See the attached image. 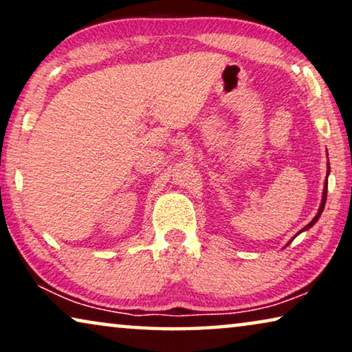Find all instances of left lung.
I'll return each instance as SVG.
<instances>
[{
    "label": "left lung",
    "mask_w": 352,
    "mask_h": 352,
    "mask_svg": "<svg viewBox=\"0 0 352 352\" xmlns=\"http://www.w3.org/2000/svg\"><path fill=\"white\" fill-rule=\"evenodd\" d=\"M327 173H330V166H329V171H327ZM327 187H329V181H325V186H324V194H322V204H320V206H319V211H317V214L314 216V219H312V221H311V223L306 226V228H302V230H306V229H309V228H312V226H314V224L317 223V219H319V218H320L322 211H324L325 201H327Z\"/></svg>",
    "instance_id": "1"
}]
</instances>
